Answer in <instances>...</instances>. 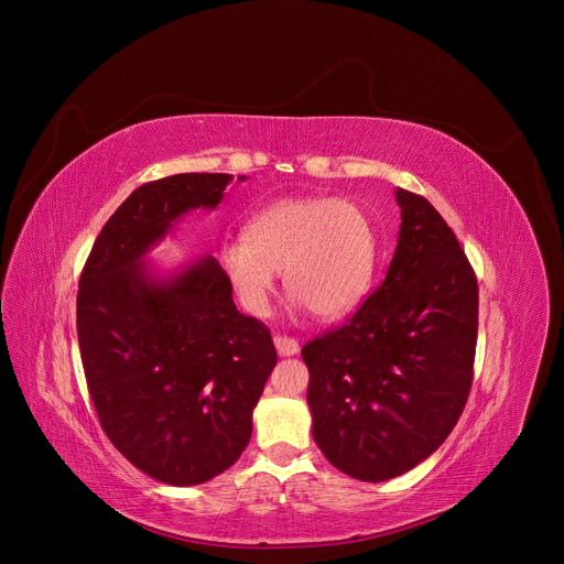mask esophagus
<instances>
[{"label": "esophagus", "mask_w": 564, "mask_h": 564, "mask_svg": "<svg viewBox=\"0 0 564 564\" xmlns=\"http://www.w3.org/2000/svg\"><path fill=\"white\" fill-rule=\"evenodd\" d=\"M274 345L281 357H294L300 351V343L290 336H274Z\"/></svg>", "instance_id": "esophagus-1"}]
</instances>
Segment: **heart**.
<instances>
[{
	"label": "heart",
	"instance_id": "obj_1",
	"mask_svg": "<svg viewBox=\"0 0 564 564\" xmlns=\"http://www.w3.org/2000/svg\"><path fill=\"white\" fill-rule=\"evenodd\" d=\"M375 253L372 224L357 203L297 196L260 210L245 237L224 245L219 262L237 302L253 315L270 311L283 272L288 294L315 317L336 319L364 300Z\"/></svg>",
	"mask_w": 564,
	"mask_h": 564
}]
</instances>
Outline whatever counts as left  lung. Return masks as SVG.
Wrapping results in <instances>:
<instances>
[{
    "label": "left lung",
    "instance_id": "8db88e82",
    "mask_svg": "<svg viewBox=\"0 0 564 564\" xmlns=\"http://www.w3.org/2000/svg\"><path fill=\"white\" fill-rule=\"evenodd\" d=\"M400 235L387 279L302 349L313 438L349 478L383 482L427 459L457 425L473 381L478 281L434 205L395 189Z\"/></svg>",
    "mask_w": 564,
    "mask_h": 564
}]
</instances>
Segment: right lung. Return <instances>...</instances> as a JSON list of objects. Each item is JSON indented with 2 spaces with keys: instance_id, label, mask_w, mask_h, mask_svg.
Here are the masks:
<instances>
[{
  "instance_id": "1",
  "label": "right lung",
  "mask_w": 564,
  "mask_h": 564,
  "mask_svg": "<svg viewBox=\"0 0 564 564\" xmlns=\"http://www.w3.org/2000/svg\"><path fill=\"white\" fill-rule=\"evenodd\" d=\"M230 181L177 173L141 185L102 226L79 279L77 340L100 425L128 462L173 487L240 459L276 366L270 329L235 308L215 256L169 276L145 264L183 215L215 210Z\"/></svg>"
}]
</instances>
